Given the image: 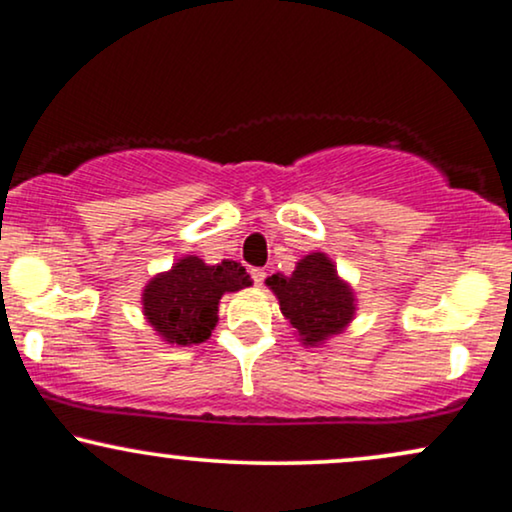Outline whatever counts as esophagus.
<instances>
[{
    "label": "esophagus",
    "mask_w": 512,
    "mask_h": 512,
    "mask_svg": "<svg viewBox=\"0 0 512 512\" xmlns=\"http://www.w3.org/2000/svg\"><path fill=\"white\" fill-rule=\"evenodd\" d=\"M249 275H251V280L256 282V285H263V282H266V270H263V268H251Z\"/></svg>",
    "instance_id": "esophagus-1"
}]
</instances>
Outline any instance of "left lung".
<instances>
[{
  "instance_id": "obj_1",
  "label": "left lung",
  "mask_w": 512,
  "mask_h": 512,
  "mask_svg": "<svg viewBox=\"0 0 512 512\" xmlns=\"http://www.w3.org/2000/svg\"><path fill=\"white\" fill-rule=\"evenodd\" d=\"M268 287L280 299V311L296 327L304 344H318L339 334L353 318V292L337 277L325 254L301 258L292 277H268Z\"/></svg>"
}]
</instances>
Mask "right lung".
<instances>
[{"instance_id":"add662e5","label":"right lung","mask_w":512,"mask_h":512,"mask_svg":"<svg viewBox=\"0 0 512 512\" xmlns=\"http://www.w3.org/2000/svg\"><path fill=\"white\" fill-rule=\"evenodd\" d=\"M249 285L251 277L242 263L206 266L201 258L187 256L149 282L142 294L144 315L166 342L201 344L218 323L220 296Z\"/></svg>"}]
</instances>
